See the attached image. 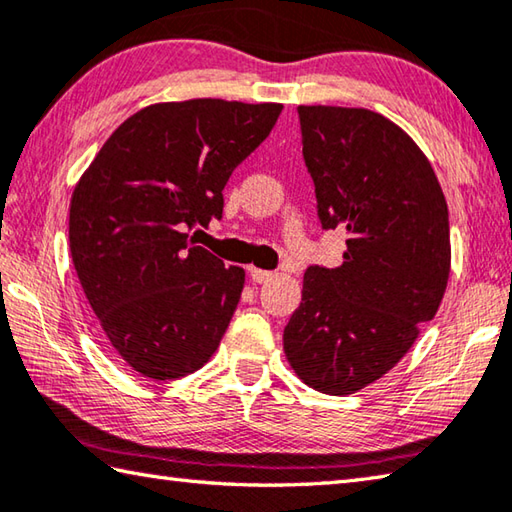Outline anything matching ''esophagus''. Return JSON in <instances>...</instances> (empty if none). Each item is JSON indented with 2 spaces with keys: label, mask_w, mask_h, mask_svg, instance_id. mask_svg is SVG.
<instances>
[{
  "label": "esophagus",
  "mask_w": 512,
  "mask_h": 512,
  "mask_svg": "<svg viewBox=\"0 0 512 512\" xmlns=\"http://www.w3.org/2000/svg\"><path fill=\"white\" fill-rule=\"evenodd\" d=\"M249 276H252L254 283H267L272 281V272H267V269H258V267H249Z\"/></svg>",
  "instance_id": "esophagus-1"
}]
</instances>
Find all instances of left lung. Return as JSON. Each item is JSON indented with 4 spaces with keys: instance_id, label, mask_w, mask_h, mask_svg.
<instances>
[{
    "instance_id": "1",
    "label": "left lung",
    "mask_w": 512,
    "mask_h": 512,
    "mask_svg": "<svg viewBox=\"0 0 512 512\" xmlns=\"http://www.w3.org/2000/svg\"><path fill=\"white\" fill-rule=\"evenodd\" d=\"M323 229L347 234L343 263L307 267L283 334L314 390L359 392L392 370L435 318L450 274L448 205L428 158L368 109L298 106Z\"/></svg>"
}]
</instances>
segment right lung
I'll return each mask as SVG.
<instances>
[{"instance_id": "right-lung-1", "label": "right lung", "mask_w": 512, "mask_h": 512, "mask_svg": "<svg viewBox=\"0 0 512 512\" xmlns=\"http://www.w3.org/2000/svg\"><path fill=\"white\" fill-rule=\"evenodd\" d=\"M283 104H151L104 142L71 198L77 278L120 359L156 381L196 372L218 350L245 269L189 240L223 218V189L274 129Z\"/></svg>"}]
</instances>
